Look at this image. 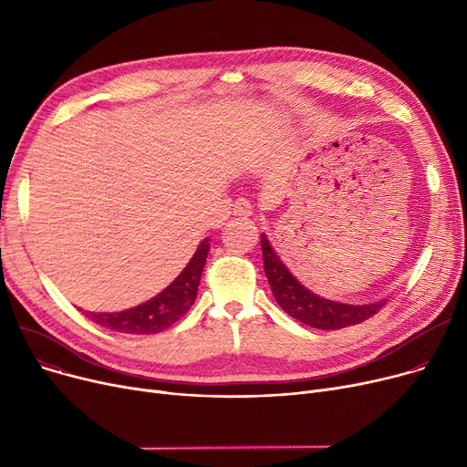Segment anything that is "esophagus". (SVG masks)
I'll return each instance as SVG.
<instances>
[{
  "label": "esophagus",
  "mask_w": 467,
  "mask_h": 467,
  "mask_svg": "<svg viewBox=\"0 0 467 467\" xmlns=\"http://www.w3.org/2000/svg\"><path fill=\"white\" fill-rule=\"evenodd\" d=\"M234 215H252V204L246 199H236L233 204Z\"/></svg>",
  "instance_id": "34e87169"
}]
</instances>
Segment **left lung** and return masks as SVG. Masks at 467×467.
I'll return each mask as SVG.
<instances>
[{
  "instance_id": "8db88e82",
  "label": "left lung",
  "mask_w": 467,
  "mask_h": 467,
  "mask_svg": "<svg viewBox=\"0 0 467 467\" xmlns=\"http://www.w3.org/2000/svg\"><path fill=\"white\" fill-rule=\"evenodd\" d=\"M261 250L265 275L271 284L276 303L284 312L305 326L326 331L342 329L365 322L367 317L375 316L386 305L384 299L367 305H348L320 297L289 273V268L278 257L265 233L261 234Z\"/></svg>"
}]
</instances>
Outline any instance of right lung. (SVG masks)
<instances>
[{
  "instance_id": "add662e5",
  "label": "right lung",
  "mask_w": 467,
  "mask_h": 467,
  "mask_svg": "<svg viewBox=\"0 0 467 467\" xmlns=\"http://www.w3.org/2000/svg\"><path fill=\"white\" fill-rule=\"evenodd\" d=\"M210 238H204L194 255L182 271V275L171 282L157 297L150 299L143 305H138L129 310L120 312H87L92 322L119 333L130 335H153L161 333L171 324H176L180 317L192 306L199 291L202 268L210 252Z\"/></svg>"
}]
</instances>
